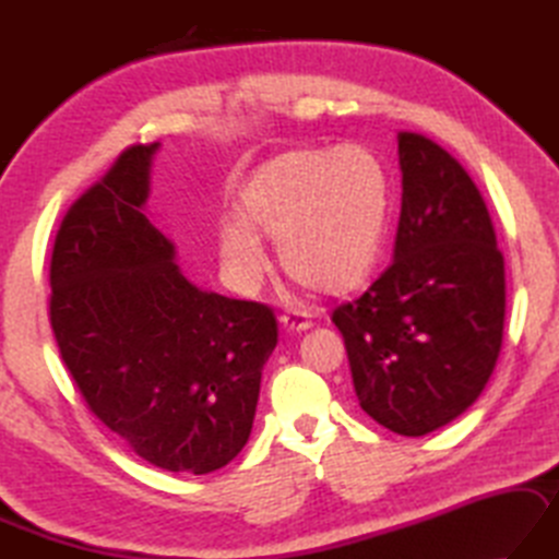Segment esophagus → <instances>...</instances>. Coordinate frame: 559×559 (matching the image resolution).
I'll return each instance as SVG.
<instances>
[{
	"label": "esophagus",
	"instance_id": "obj_1",
	"mask_svg": "<svg viewBox=\"0 0 559 559\" xmlns=\"http://www.w3.org/2000/svg\"><path fill=\"white\" fill-rule=\"evenodd\" d=\"M281 324H283V328H286L288 332H306V330L312 328V320H310L308 312L293 310V312H283V314H281Z\"/></svg>",
	"mask_w": 559,
	"mask_h": 559
}]
</instances>
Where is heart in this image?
Segmentation results:
<instances>
[{
	"label": "heart",
	"mask_w": 559,
	"mask_h": 559,
	"mask_svg": "<svg viewBox=\"0 0 559 559\" xmlns=\"http://www.w3.org/2000/svg\"><path fill=\"white\" fill-rule=\"evenodd\" d=\"M391 186L381 158L367 146L293 151L261 166L237 198V217L217 229L225 266L253 283L278 237L290 278L320 293H347L369 276L389 227Z\"/></svg>",
	"instance_id": "obj_1"
}]
</instances>
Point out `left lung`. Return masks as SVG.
<instances>
[{
  "label": "left lung",
  "instance_id": "obj_1",
  "mask_svg": "<svg viewBox=\"0 0 559 559\" xmlns=\"http://www.w3.org/2000/svg\"><path fill=\"white\" fill-rule=\"evenodd\" d=\"M393 263L332 322L361 411L420 438L469 408L493 373L506 318L503 257L479 188L448 151L399 131Z\"/></svg>",
  "mask_w": 559,
  "mask_h": 559
}]
</instances>
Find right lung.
I'll return each instance as SVG.
<instances>
[{
  "mask_svg": "<svg viewBox=\"0 0 559 559\" xmlns=\"http://www.w3.org/2000/svg\"><path fill=\"white\" fill-rule=\"evenodd\" d=\"M160 144L127 148L60 222L50 328L99 420L166 472L210 474L245 448L273 310L202 290L146 217Z\"/></svg>",
  "mask_w": 559,
  "mask_h": 559,
  "instance_id": "add662e5",
  "label": "right lung"
}]
</instances>
